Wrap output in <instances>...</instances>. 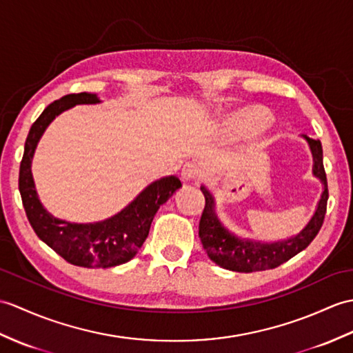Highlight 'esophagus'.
<instances>
[{
    "label": "esophagus",
    "instance_id": "1",
    "mask_svg": "<svg viewBox=\"0 0 353 353\" xmlns=\"http://www.w3.org/2000/svg\"><path fill=\"white\" fill-rule=\"evenodd\" d=\"M200 174V165L196 162H186L183 163L180 176H182L183 182H190V180H195Z\"/></svg>",
    "mask_w": 353,
    "mask_h": 353
}]
</instances>
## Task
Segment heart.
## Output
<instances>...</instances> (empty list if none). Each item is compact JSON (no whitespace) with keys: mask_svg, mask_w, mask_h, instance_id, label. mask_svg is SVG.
<instances>
[{"mask_svg":"<svg viewBox=\"0 0 353 353\" xmlns=\"http://www.w3.org/2000/svg\"><path fill=\"white\" fill-rule=\"evenodd\" d=\"M268 123V117L263 112L257 110H242L234 112L228 119L227 128L228 132L234 138H248L257 134L260 129H263Z\"/></svg>","mask_w":353,"mask_h":353,"instance_id":"heart-1","label":"heart"}]
</instances>
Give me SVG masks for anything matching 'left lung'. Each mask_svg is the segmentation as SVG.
<instances>
[{
  "label": "left lung",
  "mask_w": 353,
  "mask_h": 353,
  "mask_svg": "<svg viewBox=\"0 0 353 353\" xmlns=\"http://www.w3.org/2000/svg\"><path fill=\"white\" fill-rule=\"evenodd\" d=\"M310 145L313 154V174L323 183V192L317 203L314 215L308 224L296 236L278 242H260L237 237L221 224L215 212V199L206 186H201V192L206 199L201 214L199 236L212 261L221 268L234 270V272H257V270L274 269L285 263L298 252L305 250L313 242L323 224L327 203V182L323 168V150L319 139L302 135Z\"/></svg>",
  "instance_id": "8db88e82"
}]
</instances>
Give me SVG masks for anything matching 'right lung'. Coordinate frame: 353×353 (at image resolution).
<instances>
[{
	"mask_svg": "<svg viewBox=\"0 0 353 353\" xmlns=\"http://www.w3.org/2000/svg\"><path fill=\"white\" fill-rule=\"evenodd\" d=\"M99 102L93 93H73L48 105L32 123L19 168V192L32 230L65 261L83 268H112L134 259L149 236L158 209L182 186L176 176L162 177L139 192L119 214L97 223H69L49 214L39 200L31 173L39 139L63 111L75 105Z\"/></svg>",
	"mask_w": 353,
	"mask_h": 353,
	"instance_id": "1",
	"label": "right lung"
}]
</instances>
